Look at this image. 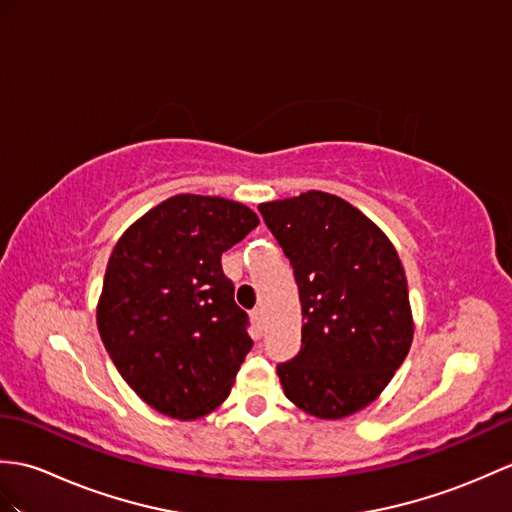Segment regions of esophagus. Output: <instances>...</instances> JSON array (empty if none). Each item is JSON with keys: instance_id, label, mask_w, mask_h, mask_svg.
I'll list each match as a JSON object with an SVG mask.
<instances>
[{"instance_id": "1", "label": "esophagus", "mask_w": 512, "mask_h": 512, "mask_svg": "<svg viewBox=\"0 0 512 512\" xmlns=\"http://www.w3.org/2000/svg\"><path fill=\"white\" fill-rule=\"evenodd\" d=\"M251 318H253V323H255L257 329H264V310H261V307H255Z\"/></svg>"}]
</instances>
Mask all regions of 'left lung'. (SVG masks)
I'll return each mask as SVG.
<instances>
[{
  "label": "left lung",
  "instance_id": "8db88e82",
  "mask_svg": "<svg viewBox=\"0 0 512 512\" xmlns=\"http://www.w3.org/2000/svg\"><path fill=\"white\" fill-rule=\"evenodd\" d=\"M294 268L301 351L277 366L285 397L318 419H344L379 397L412 344L408 281L384 231L334 194L259 205Z\"/></svg>",
  "mask_w": 512,
  "mask_h": 512
}]
</instances>
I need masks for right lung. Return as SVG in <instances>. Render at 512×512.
I'll list each match as a JSON object with an SVG mask.
<instances>
[{
  "instance_id": "add662e5",
  "label": "right lung",
  "mask_w": 512,
  "mask_h": 512,
  "mask_svg": "<svg viewBox=\"0 0 512 512\" xmlns=\"http://www.w3.org/2000/svg\"><path fill=\"white\" fill-rule=\"evenodd\" d=\"M257 224L242 202L178 194L117 240L98 329L126 384L157 412L200 419L229 397L253 340L220 257Z\"/></svg>"
}]
</instances>
